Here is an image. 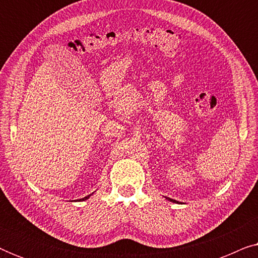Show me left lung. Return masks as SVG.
<instances>
[{"instance_id": "1", "label": "left lung", "mask_w": 258, "mask_h": 258, "mask_svg": "<svg viewBox=\"0 0 258 258\" xmlns=\"http://www.w3.org/2000/svg\"><path fill=\"white\" fill-rule=\"evenodd\" d=\"M169 200H170V201H174V200H171V199H169ZM174 202H175V201H174Z\"/></svg>"}]
</instances>
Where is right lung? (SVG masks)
<instances>
[{"mask_svg":"<svg viewBox=\"0 0 258 258\" xmlns=\"http://www.w3.org/2000/svg\"><path fill=\"white\" fill-rule=\"evenodd\" d=\"M88 197H89V196H87V197H84V199H82V200H87V199H88Z\"/></svg>","mask_w":258,"mask_h":258,"instance_id":"1","label":"right lung"}]
</instances>
